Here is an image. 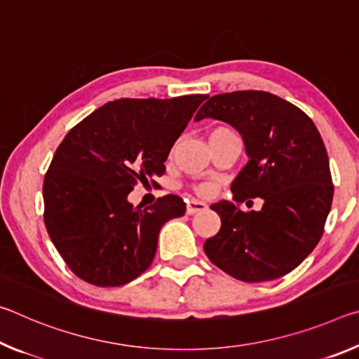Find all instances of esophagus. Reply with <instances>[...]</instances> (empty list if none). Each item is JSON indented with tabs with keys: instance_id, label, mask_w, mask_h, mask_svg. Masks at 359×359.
Wrapping results in <instances>:
<instances>
[{
	"instance_id": "34e87169",
	"label": "esophagus",
	"mask_w": 359,
	"mask_h": 359,
	"mask_svg": "<svg viewBox=\"0 0 359 359\" xmlns=\"http://www.w3.org/2000/svg\"><path fill=\"white\" fill-rule=\"evenodd\" d=\"M208 205H205V203L203 201H198V199H190V201L187 203V214H196V212H201L204 210Z\"/></svg>"
}]
</instances>
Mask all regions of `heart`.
<instances>
[{
	"label": "heart",
	"mask_w": 359,
	"mask_h": 359,
	"mask_svg": "<svg viewBox=\"0 0 359 359\" xmlns=\"http://www.w3.org/2000/svg\"><path fill=\"white\" fill-rule=\"evenodd\" d=\"M222 133H233V131H231L229 128H226V126H218V128H215L214 131L210 133V136L222 135ZM196 190H198L199 193H208V191H209V188H208V187H204V185H201V187H198Z\"/></svg>",
	"instance_id": "heart-1"
}]
</instances>
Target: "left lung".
<instances>
[{
  "label": "left lung",
  "instance_id": "obj_1",
  "mask_svg": "<svg viewBox=\"0 0 359 359\" xmlns=\"http://www.w3.org/2000/svg\"><path fill=\"white\" fill-rule=\"evenodd\" d=\"M205 117L226 121L245 142L248 161L231 184L234 201H264L258 212L212 204L222 226L205 241V255L242 282L287 276L317 247L332 204L330 158L317 126L299 107L259 90L212 96L194 120Z\"/></svg>",
  "mask_w": 359,
  "mask_h": 359
}]
</instances>
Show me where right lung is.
I'll return each mask as SVG.
<instances>
[{
	"instance_id": "right-lung-1",
	"label": "right lung",
	"mask_w": 359,
	"mask_h": 359,
	"mask_svg": "<svg viewBox=\"0 0 359 359\" xmlns=\"http://www.w3.org/2000/svg\"><path fill=\"white\" fill-rule=\"evenodd\" d=\"M208 95L121 98L71 128L48 166L42 196L53 245L74 274L96 287H121L151 264L158 234L185 214L180 196L149 208L128 203L139 182L156 185L165 161Z\"/></svg>"
}]
</instances>
